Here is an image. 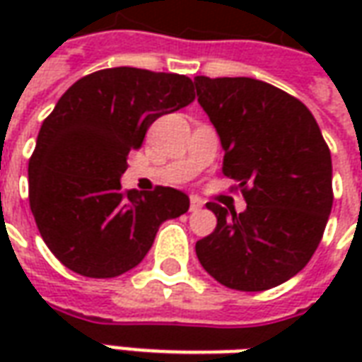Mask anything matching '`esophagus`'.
Segmentation results:
<instances>
[{
    "label": "esophagus",
    "instance_id": "obj_1",
    "mask_svg": "<svg viewBox=\"0 0 362 362\" xmlns=\"http://www.w3.org/2000/svg\"><path fill=\"white\" fill-rule=\"evenodd\" d=\"M204 207V202L199 199V197H192L189 199V211H197V209H202Z\"/></svg>",
    "mask_w": 362,
    "mask_h": 362
}]
</instances>
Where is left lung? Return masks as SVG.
Listing matches in <instances>:
<instances>
[{"mask_svg":"<svg viewBox=\"0 0 362 362\" xmlns=\"http://www.w3.org/2000/svg\"><path fill=\"white\" fill-rule=\"evenodd\" d=\"M225 149L223 174L246 209L215 202L211 235L196 243L199 264L236 291H267L300 272L318 248L334 204L332 155L298 98L250 77L194 79Z\"/></svg>","mask_w":362,"mask_h":362,"instance_id":"8db88e82","label":"left lung"}]
</instances>
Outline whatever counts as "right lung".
Returning a JSON list of instances; mask_svg holds the SVG:
<instances>
[{"label":"right lung","instance_id":"add662e5","mask_svg":"<svg viewBox=\"0 0 362 362\" xmlns=\"http://www.w3.org/2000/svg\"><path fill=\"white\" fill-rule=\"evenodd\" d=\"M186 75L110 67L85 75L42 122L28 160V202L52 254L71 272L108 279L135 267L158 227L188 211L180 189H122L127 153L163 114L194 103Z\"/></svg>","mask_w":362,"mask_h":362}]
</instances>
